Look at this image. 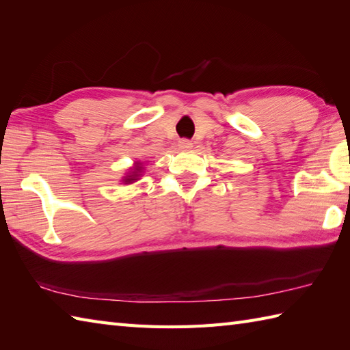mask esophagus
<instances>
[{
  "label": "esophagus",
  "mask_w": 350,
  "mask_h": 350,
  "mask_svg": "<svg viewBox=\"0 0 350 350\" xmlns=\"http://www.w3.org/2000/svg\"><path fill=\"white\" fill-rule=\"evenodd\" d=\"M177 147H179L180 150H189V148L192 147V143L189 139H180L179 144H177Z\"/></svg>",
  "instance_id": "obj_1"
}]
</instances>
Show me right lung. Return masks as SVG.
<instances>
[{
    "label": "right lung",
    "instance_id": "right-lung-1",
    "mask_svg": "<svg viewBox=\"0 0 350 350\" xmlns=\"http://www.w3.org/2000/svg\"><path fill=\"white\" fill-rule=\"evenodd\" d=\"M144 173V163L141 161H137L135 163H133V167L129 168L128 173H126V176H123V185H131V183H135L137 180H139L141 174Z\"/></svg>",
    "mask_w": 350,
    "mask_h": 350
}]
</instances>
